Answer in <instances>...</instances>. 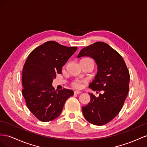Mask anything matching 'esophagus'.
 I'll list each match as a JSON object with an SVG mask.
<instances>
[{
	"mask_svg": "<svg viewBox=\"0 0 147 147\" xmlns=\"http://www.w3.org/2000/svg\"><path fill=\"white\" fill-rule=\"evenodd\" d=\"M81 93V91H79V90H75L74 92V94H80Z\"/></svg>",
	"mask_w": 147,
	"mask_h": 147,
	"instance_id": "esophagus-1",
	"label": "esophagus"
}]
</instances>
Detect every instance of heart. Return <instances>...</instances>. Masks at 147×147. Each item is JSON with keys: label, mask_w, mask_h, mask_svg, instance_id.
I'll use <instances>...</instances> for the list:
<instances>
[{"label": "heart", "mask_w": 147, "mask_h": 147, "mask_svg": "<svg viewBox=\"0 0 147 147\" xmlns=\"http://www.w3.org/2000/svg\"><path fill=\"white\" fill-rule=\"evenodd\" d=\"M86 82V81L84 80V79H76L72 82V83H71V86L74 88H76V89H80L82 86V84Z\"/></svg>", "instance_id": "heart-1"}]
</instances>
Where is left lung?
I'll list each match as a JSON object with an SVG mask.
<instances>
[{
    "instance_id": "left-lung-1",
    "label": "left lung",
    "mask_w": 147,
    "mask_h": 147,
    "mask_svg": "<svg viewBox=\"0 0 147 147\" xmlns=\"http://www.w3.org/2000/svg\"><path fill=\"white\" fill-rule=\"evenodd\" d=\"M82 57L94 58L98 67L94 80L89 87L94 91L103 90L98 97L89 93L90 101L82 107V113L92 124H106L123 108L129 92V72L120 54L103 42H97L82 49L78 58Z\"/></svg>"
}]
</instances>
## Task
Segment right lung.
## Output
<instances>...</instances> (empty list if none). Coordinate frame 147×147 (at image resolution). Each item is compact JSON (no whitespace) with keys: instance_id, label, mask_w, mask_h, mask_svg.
<instances>
[{"instance_id":"right-lung-1","label":"right lung","mask_w":147,"mask_h":147,"mask_svg":"<svg viewBox=\"0 0 147 147\" xmlns=\"http://www.w3.org/2000/svg\"><path fill=\"white\" fill-rule=\"evenodd\" d=\"M77 47H66L48 41L30 53L22 73V94L30 111L39 120L48 122L60 115L72 90H55L52 83L56 74L76 51Z\"/></svg>"}]
</instances>
